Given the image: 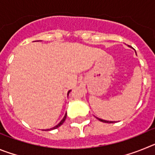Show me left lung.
Masks as SVG:
<instances>
[{"mask_svg":"<svg viewBox=\"0 0 155 155\" xmlns=\"http://www.w3.org/2000/svg\"><path fill=\"white\" fill-rule=\"evenodd\" d=\"M98 119V120H100V121L101 122H103V123H108V124H109V123H113V122H112V121H107V120H102V119H98V118H97Z\"/></svg>","mask_w":155,"mask_h":155,"instance_id":"left-lung-1","label":"left lung"}]
</instances>
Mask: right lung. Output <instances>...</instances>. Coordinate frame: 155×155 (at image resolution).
Wrapping results in <instances>:
<instances>
[{
	"label": "right lung",
	"mask_w": 155,
	"mask_h": 155,
	"mask_svg": "<svg viewBox=\"0 0 155 155\" xmlns=\"http://www.w3.org/2000/svg\"><path fill=\"white\" fill-rule=\"evenodd\" d=\"M70 91H68V94H69V93H70ZM66 117H67V113H66V114H65V116H64V119H63V120H61V122H60V124H57V126H56V127H53V128H51V129H49V130H54V129H57V127H61V125H62V124H64V121H65V120H66Z\"/></svg>",
	"instance_id": "1"
}]
</instances>
